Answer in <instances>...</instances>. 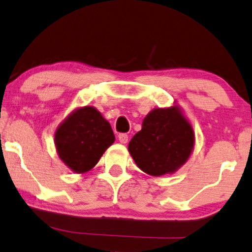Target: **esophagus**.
Masks as SVG:
<instances>
[{"label":"esophagus","instance_id":"1","mask_svg":"<svg viewBox=\"0 0 252 252\" xmlns=\"http://www.w3.org/2000/svg\"><path fill=\"white\" fill-rule=\"evenodd\" d=\"M127 134L126 133H120L119 134V140H120V143H122V144H126V143H127Z\"/></svg>","mask_w":252,"mask_h":252}]
</instances>
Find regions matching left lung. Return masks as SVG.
Here are the masks:
<instances>
[{
	"instance_id": "left-lung-1",
	"label": "left lung",
	"mask_w": 252,
	"mask_h": 252,
	"mask_svg": "<svg viewBox=\"0 0 252 252\" xmlns=\"http://www.w3.org/2000/svg\"><path fill=\"white\" fill-rule=\"evenodd\" d=\"M194 146V131L178 106L155 108L129 143L136 164L151 176L172 173L187 161Z\"/></svg>"
}]
</instances>
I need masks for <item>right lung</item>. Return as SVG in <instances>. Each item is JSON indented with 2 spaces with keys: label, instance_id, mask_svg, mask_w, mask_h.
I'll use <instances>...</instances> for the list:
<instances>
[{
  "label": "right lung",
  "instance_id": "obj_1",
  "mask_svg": "<svg viewBox=\"0 0 252 252\" xmlns=\"http://www.w3.org/2000/svg\"><path fill=\"white\" fill-rule=\"evenodd\" d=\"M114 140L111 125L91 106L73 112L55 134L59 158L77 173L94 168Z\"/></svg>",
  "mask_w": 252,
  "mask_h": 252
}]
</instances>
